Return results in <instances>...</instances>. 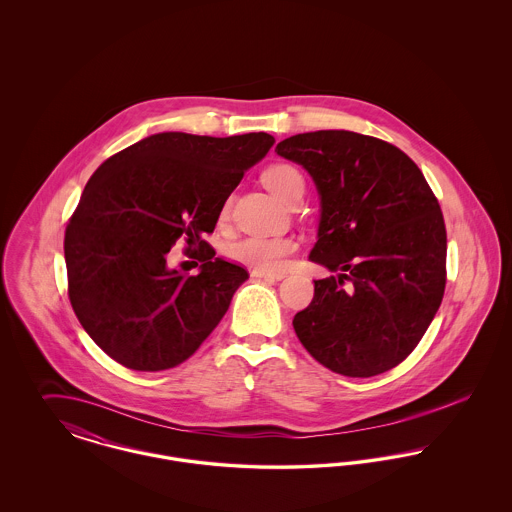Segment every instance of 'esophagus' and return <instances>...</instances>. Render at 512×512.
<instances>
[{"mask_svg":"<svg viewBox=\"0 0 512 512\" xmlns=\"http://www.w3.org/2000/svg\"><path fill=\"white\" fill-rule=\"evenodd\" d=\"M251 276L253 278H265V280H282L286 274L284 272H267V270L255 268V270H251Z\"/></svg>","mask_w":512,"mask_h":512,"instance_id":"34e87169","label":"esophagus"}]
</instances>
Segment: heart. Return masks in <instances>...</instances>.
Wrapping results in <instances>:
<instances>
[{
    "instance_id": "b5f03b06",
    "label": "heart",
    "mask_w": 512,
    "mask_h": 512,
    "mask_svg": "<svg viewBox=\"0 0 512 512\" xmlns=\"http://www.w3.org/2000/svg\"><path fill=\"white\" fill-rule=\"evenodd\" d=\"M263 182L268 190L282 201H290L293 192L303 188V176L290 163H274L263 171ZM228 215V203L222 207L220 217ZM297 251V242L288 236L280 238H263V236H249L242 238L234 244L228 245V257L249 265V267L278 272L288 265V259Z\"/></svg>"
}]
</instances>
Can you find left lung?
<instances>
[{
  "instance_id": "8db88e82",
  "label": "left lung",
  "mask_w": 512,
  "mask_h": 512,
  "mask_svg": "<svg viewBox=\"0 0 512 512\" xmlns=\"http://www.w3.org/2000/svg\"><path fill=\"white\" fill-rule=\"evenodd\" d=\"M278 155L317 184L322 215L311 261L340 272L315 280L293 330L318 363L370 378L403 363L436 317L447 282L438 197L399 147L349 130L286 138Z\"/></svg>"
}]
</instances>
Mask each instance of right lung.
Here are the masks:
<instances>
[{
  "mask_svg": "<svg viewBox=\"0 0 512 512\" xmlns=\"http://www.w3.org/2000/svg\"><path fill=\"white\" fill-rule=\"evenodd\" d=\"M274 138L153 134L99 165L65 230L74 315L117 363L157 372L190 359L217 328L247 270L215 257L201 236L267 155ZM178 239L202 251V272L166 267Z\"/></svg>",
  "mask_w": 512,
  "mask_h": 512,
  "instance_id": "add662e5",
  "label": "right lung"
}]
</instances>
